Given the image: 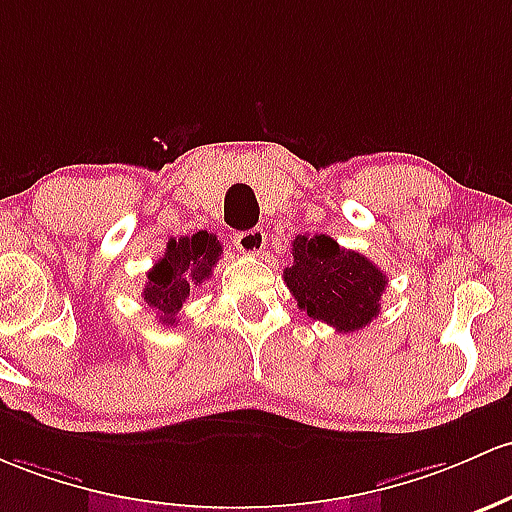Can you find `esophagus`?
I'll return each instance as SVG.
<instances>
[{
    "label": "esophagus",
    "instance_id": "1",
    "mask_svg": "<svg viewBox=\"0 0 512 512\" xmlns=\"http://www.w3.org/2000/svg\"><path fill=\"white\" fill-rule=\"evenodd\" d=\"M235 250H240L243 255H260L262 247L267 245V235L262 228H250L243 230V233L233 235Z\"/></svg>",
    "mask_w": 512,
    "mask_h": 512
}]
</instances>
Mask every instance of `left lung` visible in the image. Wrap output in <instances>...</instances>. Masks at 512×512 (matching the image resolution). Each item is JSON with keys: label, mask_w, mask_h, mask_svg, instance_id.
Wrapping results in <instances>:
<instances>
[{"label": "left lung", "mask_w": 512, "mask_h": 512, "mask_svg": "<svg viewBox=\"0 0 512 512\" xmlns=\"http://www.w3.org/2000/svg\"><path fill=\"white\" fill-rule=\"evenodd\" d=\"M291 255L284 282L313 320L333 325L338 333H355L379 316L389 279L372 260L345 250L330 235H296Z\"/></svg>", "instance_id": "1"}]
</instances>
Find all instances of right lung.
<instances>
[{"instance_id":"obj_1","label":"right lung","mask_w":512,"mask_h":512,"mask_svg":"<svg viewBox=\"0 0 512 512\" xmlns=\"http://www.w3.org/2000/svg\"><path fill=\"white\" fill-rule=\"evenodd\" d=\"M221 252L216 235L206 230L167 240L165 255L148 272L143 289L145 303L157 311L162 325H177V313L189 299V291L211 277Z\"/></svg>"}]
</instances>
